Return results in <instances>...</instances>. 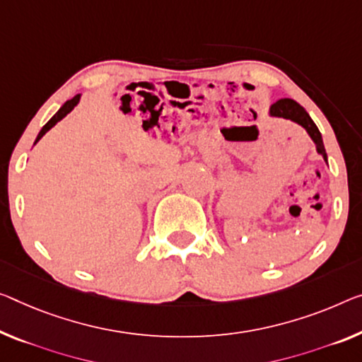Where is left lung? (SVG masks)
I'll use <instances>...</instances> for the list:
<instances>
[{"label": "left lung", "mask_w": 362, "mask_h": 362, "mask_svg": "<svg viewBox=\"0 0 362 362\" xmlns=\"http://www.w3.org/2000/svg\"><path fill=\"white\" fill-rule=\"evenodd\" d=\"M270 115L272 116H278V118H286V119H291L294 123L301 124L305 131H308V134L310 136V139L315 142L317 146V152H319L324 160L327 162V153H325V147H324V142H322V136L319 129H317V126L313 119H310V116L308 115V111H305L301 105L294 102L291 98H281L275 102L274 105L270 107Z\"/></svg>", "instance_id": "left-lung-1"}]
</instances>
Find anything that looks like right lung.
<instances>
[{"label": "right lung", "mask_w": 362, "mask_h": 362, "mask_svg": "<svg viewBox=\"0 0 362 362\" xmlns=\"http://www.w3.org/2000/svg\"><path fill=\"white\" fill-rule=\"evenodd\" d=\"M79 98H81V95H76V97H72L71 100H68V102H66V103L63 105V107H61V108L58 110V113H57V115H54V116H53V118H52V119H49V121H48V123H47L45 126H43V127H42V131H40V132H38V136H37V139H35V144H37L38 141H40V139L43 137V134H47V132H48L49 129H52V127H53L54 124H57V123H58V121H61V119H63L66 115H68V113H71V111H72V110H74V107H76V105H77V103H79Z\"/></svg>", "instance_id": "right-lung-1"}]
</instances>
